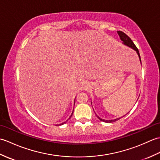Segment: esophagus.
<instances>
[{
	"mask_svg": "<svg viewBox=\"0 0 160 160\" xmlns=\"http://www.w3.org/2000/svg\"><path fill=\"white\" fill-rule=\"evenodd\" d=\"M88 86H89V85H88V84H86V85H85V87H84V89H87V88H88Z\"/></svg>",
	"mask_w": 160,
	"mask_h": 160,
	"instance_id": "34e87169",
	"label": "esophagus"
}]
</instances>
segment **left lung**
<instances>
[{"label": "left lung", "instance_id": "1", "mask_svg": "<svg viewBox=\"0 0 160 160\" xmlns=\"http://www.w3.org/2000/svg\"><path fill=\"white\" fill-rule=\"evenodd\" d=\"M118 33L119 36H120V38L121 40H122V42H123L122 43L124 44L125 45H127V46H128V47H131V48L133 49L134 50L136 51V52H137V53L138 54V56H139V58H140V62H141L140 55V53H139L138 49L137 48V47L135 45V44L133 43V42L132 41V40H131L130 38H129V37H128L127 34H126V33H124V32H121V31H118ZM96 116L98 117V118L99 119V120H100V121H102V122H107V123H111V122H115L116 120H120V118L115 119V120H104V119H102V118H99V117L97 115H96ZM123 117H124V116H123Z\"/></svg>", "mask_w": 160, "mask_h": 160}]
</instances>
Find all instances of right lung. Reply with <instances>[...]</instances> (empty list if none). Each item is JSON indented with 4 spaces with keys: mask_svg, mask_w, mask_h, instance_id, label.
<instances>
[{
    "mask_svg": "<svg viewBox=\"0 0 160 160\" xmlns=\"http://www.w3.org/2000/svg\"><path fill=\"white\" fill-rule=\"evenodd\" d=\"M72 114H73V113H72ZM72 114H71V116H70V118H71V116H72ZM64 123H66V122H64V123H62V124H58V126H59V125H62V124H64Z\"/></svg>",
    "mask_w": 160,
    "mask_h": 160,
    "instance_id": "1",
    "label": "right lung"
}]
</instances>
